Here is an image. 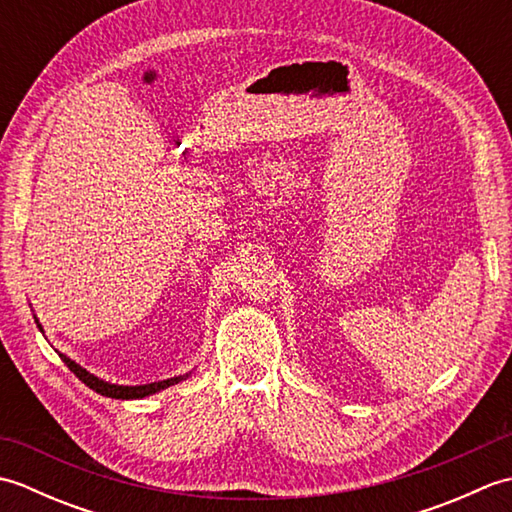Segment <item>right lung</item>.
I'll return each mask as SVG.
<instances>
[{
    "mask_svg": "<svg viewBox=\"0 0 512 512\" xmlns=\"http://www.w3.org/2000/svg\"><path fill=\"white\" fill-rule=\"evenodd\" d=\"M35 321H37V328L43 332V328H41V323H39V319H37V317H35ZM59 356H61V361L70 367V372H74V374H76V378L83 380V383L88 385L90 389H94L96 394L107 396V398H118V400L145 398V396L156 394V391H162V389H167V387H171V385H178L180 380H184V378H189V376H191V374L173 376V378L158 380V383H147V385H114V383H107V380H103V378H99V376L90 374L88 369H83L79 363H74L70 356H65V354H59Z\"/></svg>",
    "mask_w": 512,
    "mask_h": 512,
    "instance_id": "add662e5",
    "label": "right lung"
}]
</instances>
